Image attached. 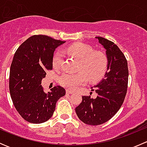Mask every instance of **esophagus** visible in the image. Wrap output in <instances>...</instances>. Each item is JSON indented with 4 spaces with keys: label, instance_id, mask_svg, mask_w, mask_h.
Returning a JSON list of instances; mask_svg holds the SVG:
<instances>
[{
    "label": "esophagus",
    "instance_id": "1",
    "mask_svg": "<svg viewBox=\"0 0 147 147\" xmlns=\"http://www.w3.org/2000/svg\"><path fill=\"white\" fill-rule=\"evenodd\" d=\"M75 92L74 91H72V90H66V93L67 94H73V93Z\"/></svg>",
    "mask_w": 147,
    "mask_h": 147
}]
</instances>
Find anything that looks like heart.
Instances as JSON below:
<instances>
[{"label": "heart", "mask_w": 147, "mask_h": 147, "mask_svg": "<svg viewBox=\"0 0 147 147\" xmlns=\"http://www.w3.org/2000/svg\"><path fill=\"white\" fill-rule=\"evenodd\" d=\"M65 52L80 60V69L84 72L63 73L60 78V83L67 88L75 90L87 82V77L92 81L97 80L101 78L106 71L107 57L102 53H93L92 49L90 46L76 43L67 47ZM63 61V53L57 52L53 58V67L59 69L61 67Z\"/></svg>", "instance_id": "1"}]
</instances>
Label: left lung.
Masks as SVG:
<instances>
[{
	"instance_id": "8db88e82",
	"label": "left lung",
	"mask_w": 147,
	"mask_h": 147,
	"mask_svg": "<svg viewBox=\"0 0 147 147\" xmlns=\"http://www.w3.org/2000/svg\"><path fill=\"white\" fill-rule=\"evenodd\" d=\"M95 39L106 50L107 71L101 80L91 87L97 97L82 96V102L75 108L78 118L89 125L105 123L118 112L125 98L128 84L127 61L119 47L102 37H95Z\"/></svg>"
}]
</instances>
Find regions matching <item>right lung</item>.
I'll return each instance as SVG.
<instances>
[{
	"mask_svg": "<svg viewBox=\"0 0 147 147\" xmlns=\"http://www.w3.org/2000/svg\"><path fill=\"white\" fill-rule=\"evenodd\" d=\"M65 42L47 35H32L15 53L10 69V94L16 109L28 122L47 121L57 100L65 95V90L60 86L45 92L41 85L46 70L53 69L55 50Z\"/></svg>",
	"mask_w": 147,
	"mask_h": 147,
	"instance_id": "1",
	"label": "right lung"
}]
</instances>
